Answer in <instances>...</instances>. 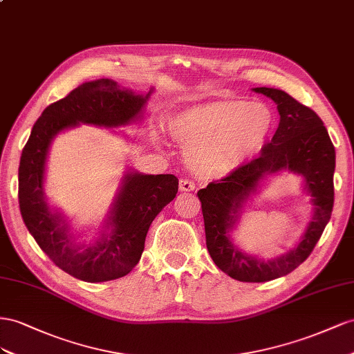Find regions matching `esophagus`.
Listing matches in <instances>:
<instances>
[{"label":"esophagus","instance_id":"obj_1","mask_svg":"<svg viewBox=\"0 0 354 354\" xmlns=\"http://www.w3.org/2000/svg\"><path fill=\"white\" fill-rule=\"evenodd\" d=\"M179 189L184 191V193H187V191H194L196 189V184L193 183V180H189V179H180L179 180Z\"/></svg>","mask_w":354,"mask_h":354}]
</instances>
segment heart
Masks as SVG:
<instances>
[{"instance_id": "obj_1", "label": "heart", "mask_w": 354, "mask_h": 354, "mask_svg": "<svg viewBox=\"0 0 354 354\" xmlns=\"http://www.w3.org/2000/svg\"><path fill=\"white\" fill-rule=\"evenodd\" d=\"M272 127L271 111L259 102L221 99L179 111L169 129L187 149L200 175L230 174L254 156Z\"/></svg>"}]
</instances>
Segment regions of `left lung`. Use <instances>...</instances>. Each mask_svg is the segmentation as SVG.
<instances>
[{"instance_id": "8db88e82", "label": "left lung", "mask_w": 354, "mask_h": 354, "mask_svg": "<svg viewBox=\"0 0 354 354\" xmlns=\"http://www.w3.org/2000/svg\"><path fill=\"white\" fill-rule=\"evenodd\" d=\"M271 97L277 105L280 123L274 136L261 149L258 158L239 166L216 183L201 188L206 246L215 264L239 281L261 283L289 274L315 249L334 207L335 148L320 117L283 90L252 88ZM289 169L305 178V189L312 197L313 216L300 243L286 254L262 261L241 252L229 233L236 225L241 209L267 176Z\"/></svg>"}]
</instances>
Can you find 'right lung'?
<instances>
[{
  "instance_id": "right-lung-1",
  "label": "right lung",
  "mask_w": 354,
  "mask_h": 354,
  "mask_svg": "<svg viewBox=\"0 0 354 354\" xmlns=\"http://www.w3.org/2000/svg\"><path fill=\"white\" fill-rule=\"evenodd\" d=\"M136 95L114 80L83 83L48 105L32 127L19 165V207L29 233L55 264L75 279L96 283L129 274L144 252L151 222L178 193L175 175H144L129 170L121 180L100 237L75 243L64 216L48 207L44 174L52 140L80 123L118 127L142 118L149 95Z\"/></svg>"
}]
</instances>
